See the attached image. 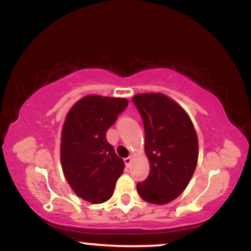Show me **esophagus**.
I'll list each match as a JSON object with an SVG mask.
<instances>
[{"mask_svg":"<svg viewBox=\"0 0 251 251\" xmlns=\"http://www.w3.org/2000/svg\"><path fill=\"white\" fill-rule=\"evenodd\" d=\"M125 163H126V168H130V167H131V163H132V156H128V157H126V159H125Z\"/></svg>","mask_w":251,"mask_h":251,"instance_id":"esophagus-1","label":"esophagus"}]
</instances>
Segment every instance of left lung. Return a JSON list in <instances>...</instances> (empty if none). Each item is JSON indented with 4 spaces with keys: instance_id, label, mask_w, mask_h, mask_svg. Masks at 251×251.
Returning <instances> with one entry per match:
<instances>
[{
    "instance_id": "8db88e82",
    "label": "left lung",
    "mask_w": 251,
    "mask_h": 251,
    "mask_svg": "<svg viewBox=\"0 0 251 251\" xmlns=\"http://www.w3.org/2000/svg\"><path fill=\"white\" fill-rule=\"evenodd\" d=\"M132 101L145 129L150 175L137 191L143 200L166 204L179 197L193 176L199 157L198 135L190 116L163 94H139Z\"/></svg>"
}]
</instances>
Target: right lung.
<instances>
[{
  "label": "right lung",
  "instance_id": "obj_1",
  "mask_svg": "<svg viewBox=\"0 0 251 251\" xmlns=\"http://www.w3.org/2000/svg\"><path fill=\"white\" fill-rule=\"evenodd\" d=\"M128 106L126 98L90 95L72 106L61 130L60 161L67 183L90 203L111 199L125 169L106 132Z\"/></svg>",
  "mask_w": 251,
  "mask_h": 251
}]
</instances>
